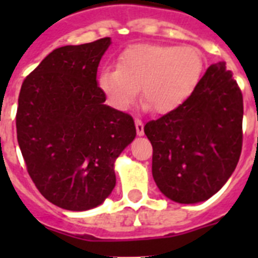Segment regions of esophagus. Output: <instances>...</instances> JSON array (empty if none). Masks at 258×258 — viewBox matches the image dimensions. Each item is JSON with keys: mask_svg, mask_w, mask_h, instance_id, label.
Here are the masks:
<instances>
[{"mask_svg": "<svg viewBox=\"0 0 258 258\" xmlns=\"http://www.w3.org/2000/svg\"><path fill=\"white\" fill-rule=\"evenodd\" d=\"M134 124H136V129H137V134L140 137H142L143 134H145V131H143V122L142 120H140V118H136L134 120Z\"/></svg>", "mask_w": 258, "mask_h": 258, "instance_id": "esophagus-1", "label": "esophagus"}]
</instances>
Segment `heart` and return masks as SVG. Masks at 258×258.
<instances>
[{
	"instance_id": "1",
	"label": "heart",
	"mask_w": 258,
	"mask_h": 258,
	"mask_svg": "<svg viewBox=\"0 0 258 258\" xmlns=\"http://www.w3.org/2000/svg\"><path fill=\"white\" fill-rule=\"evenodd\" d=\"M204 70V54L195 46L138 44L118 55L116 68L101 71L98 86L117 109L131 106L142 88L143 101L165 115L187 101Z\"/></svg>"
}]
</instances>
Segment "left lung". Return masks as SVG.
<instances>
[{"instance_id":"1","label":"left lung","mask_w":258,"mask_h":258,"mask_svg":"<svg viewBox=\"0 0 258 258\" xmlns=\"http://www.w3.org/2000/svg\"><path fill=\"white\" fill-rule=\"evenodd\" d=\"M243 95L225 61L209 66L181 107L145 125L152 177L168 199L204 202L221 190L241 152Z\"/></svg>"}]
</instances>
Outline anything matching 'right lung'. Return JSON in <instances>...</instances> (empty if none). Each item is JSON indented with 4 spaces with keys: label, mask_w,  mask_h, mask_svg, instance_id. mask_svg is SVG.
Returning a JSON list of instances; mask_svg holds the SVG:
<instances>
[{
    "label": "right lung",
    "mask_w": 258,
    "mask_h": 258,
    "mask_svg": "<svg viewBox=\"0 0 258 258\" xmlns=\"http://www.w3.org/2000/svg\"><path fill=\"white\" fill-rule=\"evenodd\" d=\"M104 37L52 50L23 81L18 143L45 199L67 211H88L109 197L115 161L136 138L131 115L104 104L97 83Z\"/></svg>",
    "instance_id": "obj_1"
}]
</instances>
